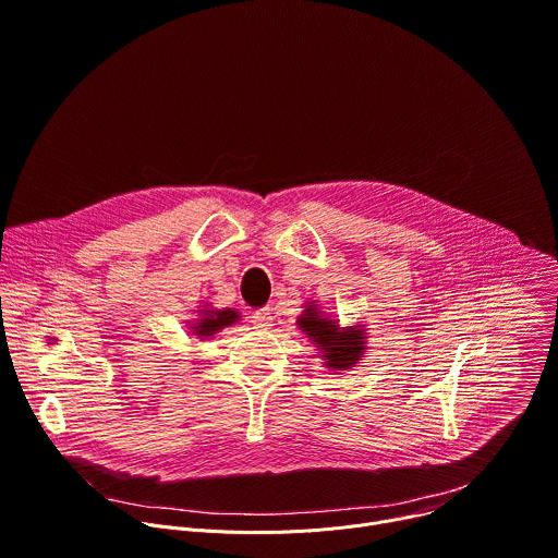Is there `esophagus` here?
I'll list each match as a JSON object with an SVG mask.
<instances>
[{
	"label": "esophagus",
	"mask_w": 558,
	"mask_h": 558,
	"mask_svg": "<svg viewBox=\"0 0 558 558\" xmlns=\"http://www.w3.org/2000/svg\"><path fill=\"white\" fill-rule=\"evenodd\" d=\"M270 314H272V312H270V307L257 310V312L253 314V323H255V327L268 329V327H270V323H272V316H270Z\"/></svg>",
	"instance_id": "1"
}]
</instances>
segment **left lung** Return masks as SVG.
I'll use <instances>...</instances> for the list:
<instances>
[{"label":"left lung","mask_w":558,"mask_h":558,"mask_svg":"<svg viewBox=\"0 0 558 558\" xmlns=\"http://www.w3.org/2000/svg\"><path fill=\"white\" fill-rule=\"evenodd\" d=\"M305 310L296 318V327L305 331L307 341L318 350L325 369L348 372L356 367L367 352V329L363 323L341 327L339 318H333L318 310L316 301H305Z\"/></svg>","instance_id":"8db88e82"}]
</instances>
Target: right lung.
<instances>
[{"label":"right lung","mask_w":558,"mask_h":558,"mask_svg":"<svg viewBox=\"0 0 558 558\" xmlns=\"http://www.w3.org/2000/svg\"><path fill=\"white\" fill-rule=\"evenodd\" d=\"M240 318H242V314L233 307L217 310V307H210V303H204L197 307V318L189 320L186 329L193 339L206 341V339H213L219 329L238 323Z\"/></svg>","instance_id":"add662e5"}]
</instances>
